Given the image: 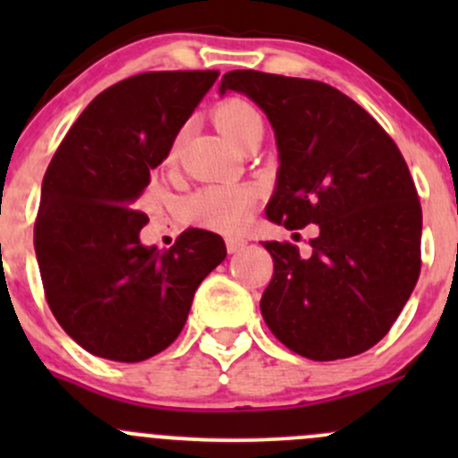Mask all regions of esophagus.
Masks as SVG:
<instances>
[{
	"label": "esophagus",
	"instance_id": "34e87169",
	"mask_svg": "<svg viewBox=\"0 0 458 458\" xmlns=\"http://www.w3.org/2000/svg\"><path fill=\"white\" fill-rule=\"evenodd\" d=\"M246 243H248L246 239H242V237H228V239H225V248H228L230 255L243 250V248H246Z\"/></svg>",
	"mask_w": 458,
	"mask_h": 458
}]
</instances>
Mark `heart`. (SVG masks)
<instances>
[{
	"label": "heart",
	"mask_w": 458,
	"mask_h": 458,
	"mask_svg": "<svg viewBox=\"0 0 458 458\" xmlns=\"http://www.w3.org/2000/svg\"><path fill=\"white\" fill-rule=\"evenodd\" d=\"M216 128L228 137L237 148H243L248 141L263 137V117L246 99H225L212 113ZM182 135L173 141L168 152V161H173L179 152ZM255 195L246 186H206L192 192L183 201V216L191 224L201 228L216 230V233H237L250 221Z\"/></svg>",
	"instance_id": "obj_1"
}]
</instances>
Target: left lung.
Listing matches in <instances>:
<instances>
[{
    "label": "left lung",
    "mask_w": 458,
    "mask_h": 458,
    "mask_svg": "<svg viewBox=\"0 0 458 458\" xmlns=\"http://www.w3.org/2000/svg\"><path fill=\"white\" fill-rule=\"evenodd\" d=\"M219 90L250 97L275 128L281 165L267 219L288 230L317 224L308 255L263 242L275 263L261 297L267 327L312 361L366 352L421 272V201L399 146L323 81L230 71Z\"/></svg>",
    "instance_id": "1"
}]
</instances>
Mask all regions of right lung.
<instances>
[{"label":"right lung","mask_w":458,"mask_h":458,"mask_svg":"<svg viewBox=\"0 0 458 458\" xmlns=\"http://www.w3.org/2000/svg\"><path fill=\"white\" fill-rule=\"evenodd\" d=\"M216 71H152L106 88L50 159L35 219L46 301L90 354L137 363L182 332L199 284L225 259L219 234L188 228L168 250L141 246L132 203L210 90Z\"/></svg>","instance_id":"right-lung-1"}]
</instances>
